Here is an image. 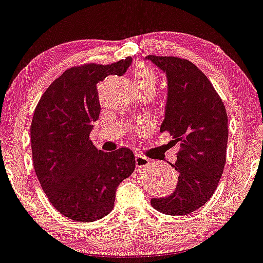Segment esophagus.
<instances>
[{"instance_id":"1","label":"esophagus","mask_w":263,"mask_h":263,"mask_svg":"<svg viewBox=\"0 0 263 263\" xmlns=\"http://www.w3.org/2000/svg\"><path fill=\"white\" fill-rule=\"evenodd\" d=\"M135 161H136V166L138 168H142V167H145L148 165V160L146 157H143V156H140V155H136L135 157Z\"/></svg>"}]
</instances>
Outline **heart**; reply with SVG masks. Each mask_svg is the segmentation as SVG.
<instances>
[{
  "instance_id": "obj_1",
  "label": "heart",
  "mask_w": 263,
  "mask_h": 263,
  "mask_svg": "<svg viewBox=\"0 0 263 263\" xmlns=\"http://www.w3.org/2000/svg\"><path fill=\"white\" fill-rule=\"evenodd\" d=\"M157 82L156 73L146 64L140 63L134 70V83L136 87H150L155 89Z\"/></svg>"
}]
</instances>
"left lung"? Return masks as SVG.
<instances>
[{
  "instance_id": "1",
  "label": "left lung",
  "mask_w": 263,
  "mask_h": 263,
  "mask_svg": "<svg viewBox=\"0 0 263 263\" xmlns=\"http://www.w3.org/2000/svg\"><path fill=\"white\" fill-rule=\"evenodd\" d=\"M166 73L168 92L160 132L180 143L175 191L152 198L151 205L168 215H186L206 204L215 192L226 165L228 116L207 77L187 59L148 54Z\"/></svg>"
}]
</instances>
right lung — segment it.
<instances>
[{
  "instance_id": "obj_1",
  "label": "right lung",
  "mask_w": 263,
  "mask_h": 263,
  "mask_svg": "<svg viewBox=\"0 0 263 263\" xmlns=\"http://www.w3.org/2000/svg\"><path fill=\"white\" fill-rule=\"evenodd\" d=\"M132 57L110 65L68 68L40 98L31 125L33 166L49 201L61 214L92 222L113 210L118 185L135 170L132 150H97L89 138L101 113L97 83L121 77Z\"/></svg>"
}]
</instances>
